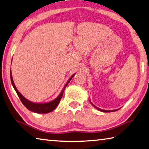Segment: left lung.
<instances>
[{
    "instance_id": "obj_1",
    "label": "left lung",
    "mask_w": 149,
    "mask_h": 149,
    "mask_svg": "<svg viewBox=\"0 0 149 149\" xmlns=\"http://www.w3.org/2000/svg\"><path fill=\"white\" fill-rule=\"evenodd\" d=\"M91 104L93 105V106L96 108V109H97L98 110H99V111H102V112H105V113H108V112H113V111H117L118 109H115V110H104V109H100V108H98V107H97L96 106H95V105H94L93 103H92L91 102Z\"/></svg>"
}]
</instances>
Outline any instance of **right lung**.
<instances>
[{
	"instance_id": "1",
	"label": "right lung",
	"mask_w": 149,
	"mask_h": 149,
	"mask_svg": "<svg viewBox=\"0 0 149 149\" xmlns=\"http://www.w3.org/2000/svg\"><path fill=\"white\" fill-rule=\"evenodd\" d=\"M75 74H73L71 77H70V79L68 81L67 83L65 84V85L64 86V88H63V90L61 92V93L59 95L56 97V98L53 100V101L49 102L47 103H41V104H39V103H34L32 102L31 101L28 100L27 99H26L25 97H24L22 94H21L19 91L16 88V86L15 85L14 83H13V78H12V72H10V78H11V81H12V84L14 88L15 91L16 93H17V95L19 96V98H20L21 102L23 103V104L25 105V106L27 108V109L31 111H32L34 113H50L53 111L56 107V106L58 105L59 102H60L61 100L63 97V93L64 89H65L66 86H67L68 84L70 83V81L72 79V77L74 76Z\"/></svg>"
}]
</instances>
